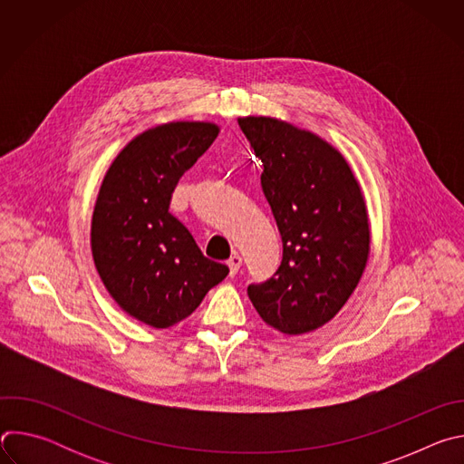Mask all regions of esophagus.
I'll list each match as a JSON object with an SVG mask.
<instances>
[{
	"label": "esophagus",
	"mask_w": 464,
	"mask_h": 464,
	"mask_svg": "<svg viewBox=\"0 0 464 464\" xmlns=\"http://www.w3.org/2000/svg\"><path fill=\"white\" fill-rule=\"evenodd\" d=\"M227 266H229V274H231V276H237L238 270H240V266H242V256H240L238 253H233L231 258L227 260Z\"/></svg>",
	"instance_id": "obj_1"
}]
</instances>
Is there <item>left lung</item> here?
Segmentation results:
<instances>
[{
  "instance_id": "1",
  "label": "left lung",
  "mask_w": 464,
  "mask_h": 464,
  "mask_svg": "<svg viewBox=\"0 0 464 464\" xmlns=\"http://www.w3.org/2000/svg\"><path fill=\"white\" fill-rule=\"evenodd\" d=\"M238 126L262 160L260 187L283 238L279 268L251 283L247 295L270 326L304 334L342 310L363 274V194L343 156L310 131L272 117H244Z\"/></svg>"
}]
</instances>
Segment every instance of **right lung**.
Returning a JSON list of instances; mask_svg holds the SVG:
<instances>
[{"label": "right lung", "mask_w": 464, "mask_h": 464, "mask_svg": "<svg viewBox=\"0 0 464 464\" xmlns=\"http://www.w3.org/2000/svg\"><path fill=\"white\" fill-rule=\"evenodd\" d=\"M218 136L211 122H170L131 140L111 163L92 222L97 272L122 310L169 328L229 274L169 211L179 178Z\"/></svg>", "instance_id": "add662e5"}]
</instances>
